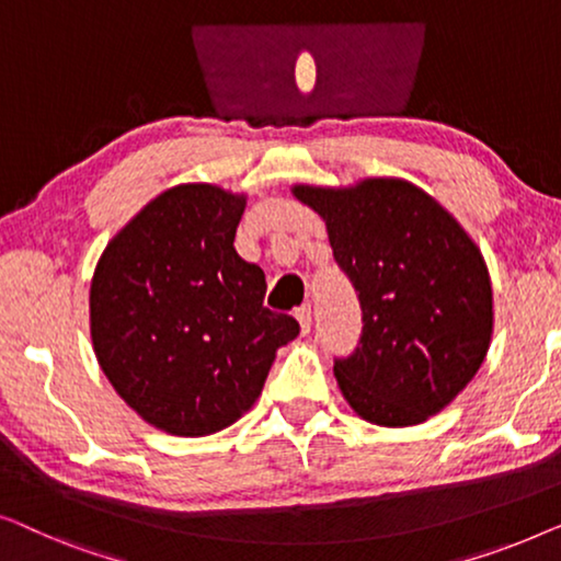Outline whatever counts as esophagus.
Masks as SVG:
<instances>
[{
  "label": "esophagus",
  "instance_id": "obj_1",
  "mask_svg": "<svg viewBox=\"0 0 561 561\" xmlns=\"http://www.w3.org/2000/svg\"><path fill=\"white\" fill-rule=\"evenodd\" d=\"M295 318H297V322H299V330H302V335L310 333V328H312V310H310V305L297 307Z\"/></svg>",
  "mask_w": 561,
  "mask_h": 561
}]
</instances>
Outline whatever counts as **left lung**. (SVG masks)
I'll return each instance as SVG.
<instances>
[{
    "label": "left lung",
    "mask_w": 561,
    "mask_h": 561,
    "mask_svg": "<svg viewBox=\"0 0 561 561\" xmlns=\"http://www.w3.org/2000/svg\"><path fill=\"white\" fill-rule=\"evenodd\" d=\"M289 191L325 220L335 262L360 299V348L333 368L343 399L378 427L427 422L491 348L493 287L478 243L404 178Z\"/></svg>",
    "instance_id": "left-lung-1"
}]
</instances>
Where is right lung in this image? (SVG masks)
<instances>
[{"mask_svg":"<svg viewBox=\"0 0 561 561\" xmlns=\"http://www.w3.org/2000/svg\"><path fill=\"white\" fill-rule=\"evenodd\" d=\"M247 193L183 183L149 201L101 251L89 312L96 360L147 424L205 437L262 397L295 318L264 307L262 266L233 239Z\"/></svg>","mask_w":561,"mask_h":561,"instance_id":"1","label":"right lung"}]
</instances>
